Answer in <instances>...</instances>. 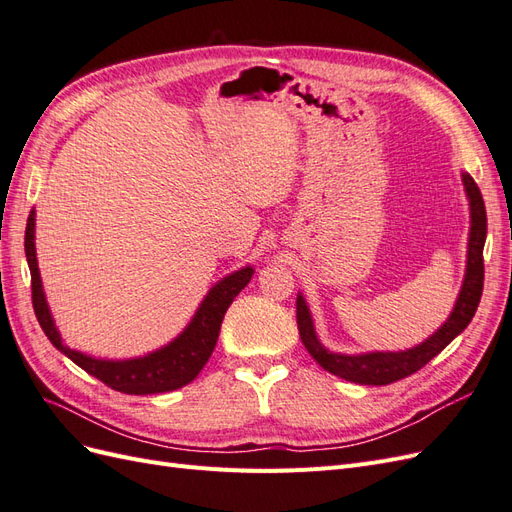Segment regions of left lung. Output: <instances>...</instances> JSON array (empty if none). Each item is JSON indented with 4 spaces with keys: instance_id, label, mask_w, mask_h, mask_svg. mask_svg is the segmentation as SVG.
Segmentation results:
<instances>
[{
    "instance_id": "obj_1",
    "label": "left lung",
    "mask_w": 512,
    "mask_h": 512,
    "mask_svg": "<svg viewBox=\"0 0 512 512\" xmlns=\"http://www.w3.org/2000/svg\"><path fill=\"white\" fill-rule=\"evenodd\" d=\"M463 185H466L470 209H472L466 280H463L453 314L448 316V320L442 324V327L429 339H425L421 346L406 352H369V354H356V356L335 354V352L324 350L314 333L309 309L299 294L297 324H299L301 342L307 348V352L320 363V367L327 369L329 374L356 382V384L384 386V384L397 382L401 378L412 376L414 371H418L421 367H425L433 356L440 354L472 322L476 307L480 303V294H483V282H485L483 247L487 239V211L483 203V194H480L476 181L470 175H463Z\"/></svg>"
}]
</instances>
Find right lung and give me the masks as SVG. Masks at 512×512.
<instances>
[{"label": "right lung", "instance_id": "1", "mask_svg": "<svg viewBox=\"0 0 512 512\" xmlns=\"http://www.w3.org/2000/svg\"><path fill=\"white\" fill-rule=\"evenodd\" d=\"M34 211L29 213L27 228H25V254L27 265L32 271V303L34 312L40 322L44 335L51 339V344L64 352L70 361H74L81 369H85L89 376L98 378L111 389L128 395H153V393H166L181 389L188 382H192L200 369L205 367L209 356L218 342L220 327L226 309L235 301L237 294L250 284L252 269L245 267L237 273H232L220 284H215L207 299L200 305L190 327L185 329L173 344L153 352L143 359L132 361H98L85 356L76 350H70L55 329L53 318L49 314V307L44 301V292L40 284L38 262H36V250H34Z\"/></svg>", "mask_w": 512, "mask_h": 512}]
</instances>
